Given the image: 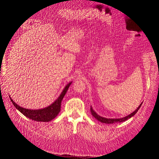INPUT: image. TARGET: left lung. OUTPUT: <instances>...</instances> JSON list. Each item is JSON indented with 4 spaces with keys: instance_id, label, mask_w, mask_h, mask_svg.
Here are the masks:
<instances>
[{
    "instance_id": "1",
    "label": "left lung",
    "mask_w": 159,
    "mask_h": 159,
    "mask_svg": "<svg viewBox=\"0 0 159 159\" xmlns=\"http://www.w3.org/2000/svg\"><path fill=\"white\" fill-rule=\"evenodd\" d=\"M142 104H143V102H142V103L140 104V106L137 107V109L135 111H134L133 113H131V114H129V115H128V116H125V117H124V118H121V119H107V118L102 117V116H99L98 115H97V114L94 111V110L92 109V107H91H91H90V110H91V114H92V115L94 116V117H95L97 120H98L99 122H102V123H105V124H113V123H116V122H124V121L127 120L128 119H130V118L131 117V116H134V115L136 114V113H137V112L138 111V110L140 109V106H142Z\"/></svg>"
}]
</instances>
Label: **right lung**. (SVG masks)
<instances>
[{"mask_svg": "<svg viewBox=\"0 0 159 159\" xmlns=\"http://www.w3.org/2000/svg\"><path fill=\"white\" fill-rule=\"evenodd\" d=\"M71 84V82L69 83L66 86L61 95L58 97V98L52 105H50L46 108H44V109L37 110L25 109V108H23L16 104L11 98L10 99L14 106L24 115L26 116V117L32 119L33 120L38 122H49L55 119V117H56L58 113L60 112L61 102Z\"/></svg>", "mask_w": 159, "mask_h": 159, "instance_id": "add662e5", "label": "right lung"}]
</instances>
